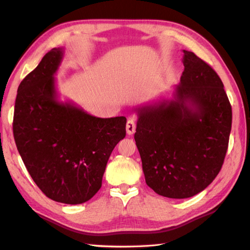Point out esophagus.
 Wrapping results in <instances>:
<instances>
[{
    "label": "esophagus",
    "instance_id": "esophagus-1",
    "mask_svg": "<svg viewBox=\"0 0 250 250\" xmlns=\"http://www.w3.org/2000/svg\"><path fill=\"white\" fill-rule=\"evenodd\" d=\"M126 133H128L129 135L133 134L135 132V122L134 120L132 119H129L128 121H126Z\"/></svg>",
    "mask_w": 250,
    "mask_h": 250
}]
</instances>
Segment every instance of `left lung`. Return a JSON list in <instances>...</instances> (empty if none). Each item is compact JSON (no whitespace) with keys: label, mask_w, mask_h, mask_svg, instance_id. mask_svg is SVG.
<instances>
[{"label":"left lung","mask_w":250,"mask_h":250,"mask_svg":"<svg viewBox=\"0 0 250 250\" xmlns=\"http://www.w3.org/2000/svg\"><path fill=\"white\" fill-rule=\"evenodd\" d=\"M173 99L135 109V145L147 186L159 195L188 198L221 171L231 129V105L219 76L188 50Z\"/></svg>","instance_id":"8db88e82"}]
</instances>
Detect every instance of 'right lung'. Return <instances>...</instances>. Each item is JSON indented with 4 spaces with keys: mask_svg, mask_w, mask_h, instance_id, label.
Masks as SVG:
<instances>
[{
    "mask_svg": "<svg viewBox=\"0 0 250 250\" xmlns=\"http://www.w3.org/2000/svg\"><path fill=\"white\" fill-rule=\"evenodd\" d=\"M64 48H53L18 89L13 134L33 181L50 200L82 204L101 188L105 166L125 137V117L97 118L58 100L54 75Z\"/></svg>",
    "mask_w": 250,
    "mask_h": 250,
    "instance_id": "right-lung-1",
    "label": "right lung"
}]
</instances>
